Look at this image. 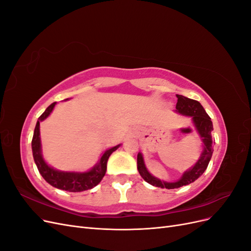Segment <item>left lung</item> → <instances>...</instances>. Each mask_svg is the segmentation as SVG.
<instances>
[{
	"label": "left lung",
	"mask_w": 251,
	"mask_h": 251,
	"mask_svg": "<svg viewBox=\"0 0 251 251\" xmlns=\"http://www.w3.org/2000/svg\"><path fill=\"white\" fill-rule=\"evenodd\" d=\"M176 96L178 98V101L176 104V110L175 111L182 116L192 118L196 130L200 135V138L202 140L203 151L200 158L198 159V161H197L191 169L185 171L179 180L175 182H166L154 177L153 175L148 171L146 164H144L142 154L138 153L137 155V169L143 180L147 181L148 183L153 186L168 189L178 188L183 185H187L198 179L205 172V170L207 169V165L212 156V151H214V150H212V144H214V142H212L211 136V132L214 130V126H212V123L210 120V117L207 115V113L205 112L204 108L199 101L178 94Z\"/></svg>",
	"instance_id": "left-lung-1"
}]
</instances>
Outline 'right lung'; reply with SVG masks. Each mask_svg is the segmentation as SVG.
Masks as SVG:
<instances>
[{
  "label": "right lung",
  "mask_w": 251,
  "mask_h": 251,
  "mask_svg": "<svg viewBox=\"0 0 251 251\" xmlns=\"http://www.w3.org/2000/svg\"><path fill=\"white\" fill-rule=\"evenodd\" d=\"M55 104L56 102H53L45 110V112L39 117V119H37V123L34 128L31 147L33 159L37 166V170H39L42 177L46 180L50 185L54 186L58 189H63V191L72 193H78L93 188L100 183L101 179L103 178L105 175V171H107L108 159L113 151H116L120 147V144L109 150H105L98 162L92 169L87 172H64L51 168V166L45 161L42 154L40 123L41 121H44L50 115L53 109H54Z\"/></svg>",
  "instance_id": "obj_1"
}]
</instances>
